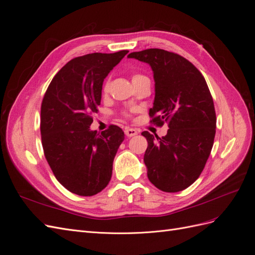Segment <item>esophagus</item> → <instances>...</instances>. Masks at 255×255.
<instances>
[{"label":"esophagus","mask_w":255,"mask_h":255,"mask_svg":"<svg viewBox=\"0 0 255 255\" xmlns=\"http://www.w3.org/2000/svg\"><path fill=\"white\" fill-rule=\"evenodd\" d=\"M125 133H126V135H127L128 137H133V136H135V135H137V134H138V130H137L136 128H126Z\"/></svg>","instance_id":"obj_1"}]
</instances>
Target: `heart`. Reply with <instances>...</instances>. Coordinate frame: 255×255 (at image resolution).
Returning <instances> with one entry per match:
<instances>
[{"label":"heart","mask_w":255,"mask_h":255,"mask_svg":"<svg viewBox=\"0 0 255 255\" xmlns=\"http://www.w3.org/2000/svg\"><path fill=\"white\" fill-rule=\"evenodd\" d=\"M143 75H140V74H134L133 75V78H132V81L133 80H136V79H139V78H142ZM107 89V85H105V87H104V90H106ZM127 116H128V114H126Z\"/></svg>","instance_id":"b5f03b06"}]
</instances>
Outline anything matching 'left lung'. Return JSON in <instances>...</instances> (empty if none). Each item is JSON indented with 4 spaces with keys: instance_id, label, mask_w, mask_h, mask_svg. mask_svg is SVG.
<instances>
[{
    "instance_id": "8db88e82",
    "label": "left lung",
    "mask_w": 255,
    "mask_h": 255,
    "mask_svg": "<svg viewBox=\"0 0 255 255\" xmlns=\"http://www.w3.org/2000/svg\"><path fill=\"white\" fill-rule=\"evenodd\" d=\"M149 64L155 98L149 115L166 136L141 133L148 140L143 161L150 182L166 192L186 189L201 174L216 134V113L205 79L186 58L161 49L128 54Z\"/></svg>"
}]
</instances>
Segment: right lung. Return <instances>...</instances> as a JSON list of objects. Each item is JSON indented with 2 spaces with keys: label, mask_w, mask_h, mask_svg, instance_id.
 <instances>
[{
  "label": "right lung",
  "mask_w": 255,
  "mask_h": 255,
  "mask_svg": "<svg viewBox=\"0 0 255 255\" xmlns=\"http://www.w3.org/2000/svg\"><path fill=\"white\" fill-rule=\"evenodd\" d=\"M128 51L75 57L54 76L41 104L44 156L57 181L72 194L90 197L110 183L113 161L125 133L111 126L91 130L103 81Z\"/></svg>",
  "instance_id": "add662e5"
}]
</instances>
